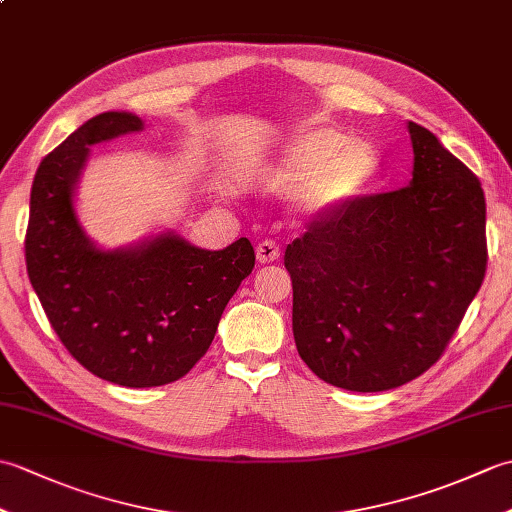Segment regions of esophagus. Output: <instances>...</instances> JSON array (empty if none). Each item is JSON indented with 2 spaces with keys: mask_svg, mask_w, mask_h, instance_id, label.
I'll use <instances>...</instances> for the list:
<instances>
[{
  "mask_svg": "<svg viewBox=\"0 0 512 512\" xmlns=\"http://www.w3.org/2000/svg\"><path fill=\"white\" fill-rule=\"evenodd\" d=\"M281 255V248L273 242V239H266V242L257 244V259L259 264H273Z\"/></svg>",
  "mask_w": 512,
  "mask_h": 512,
  "instance_id": "34e87169",
  "label": "esophagus"
}]
</instances>
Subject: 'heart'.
<instances>
[{"label": "heart", "mask_w": 512, "mask_h": 512, "mask_svg": "<svg viewBox=\"0 0 512 512\" xmlns=\"http://www.w3.org/2000/svg\"><path fill=\"white\" fill-rule=\"evenodd\" d=\"M383 160L365 138H345L332 127H308L290 140L281 158L268 169L279 184L295 182L290 198L310 217L334 215L361 200L374 187Z\"/></svg>", "instance_id": "b5f03b06"}]
</instances>
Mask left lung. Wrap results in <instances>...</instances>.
Segmentation results:
<instances>
[{
	"mask_svg": "<svg viewBox=\"0 0 512 512\" xmlns=\"http://www.w3.org/2000/svg\"><path fill=\"white\" fill-rule=\"evenodd\" d=\"M407 129V187L314 217L284 255L299 356L325 383L363 394L438 361L488 262L480 180L429 129Z\"/></svg>",
	"mask_w": 512,
	"mask_h": 512,
	"instance_id": "obj_1",
	"label": "left lung"
}]
</instances>
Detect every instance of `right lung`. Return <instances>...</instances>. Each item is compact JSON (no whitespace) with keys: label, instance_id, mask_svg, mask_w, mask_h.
<instances>
[{"label":"right lung","instance_id":"right-lung-1","mask_svg":"<svg viewBox=\"0 0 512 512\" xmlns=\"http://www.w3.org/2000/svg\"><path fill=\"white\" fill-rule=\"evenodd\" d=\"M143 125L129 112H103L50 151L32 182L26 231L30 284L65 350L123 387H158L191 372L255 266L246 237L204 250L160 233L103 250L85 235L74 191L90 147Z\"/></svg>","mask_w":512,"mask_h":512}]
</instances>
